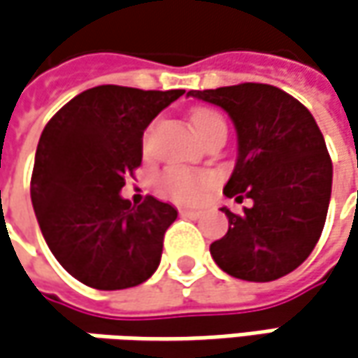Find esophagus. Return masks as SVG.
Returning a JSON list of instances; mask_svg holds the SVG:
<instances>
[{"label":"esophagus","instance_id":"esophagus-1","mask_svg":"<svg viewBox=\"0 0 358 358\" xmlns=\"http://www.w3.org/2000/svg\"><path fill=\"white\" fill-rule=\"evenodd\" d=\"M180 215L186 217V219H199L202 213L200 210H192V208H180Z\"/></svg>","mask_w":358,"mask_h":358}]
</instances>
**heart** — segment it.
I'll use <instances>...</instances> for the list:
<instances>
[{
	"label": "heart",
	"mask_w": 358,
	"mask_h": 358,
	"mask_svg": "<svg viewBox=\"0 0 358 358\" xmlns=\"http://www.w3.org/2000/svg\"><path fill=\"white\" fill-rule=\"evenodd\" d=\"M190 123H192L194 131L202 139L208 136V134H213L215 129L224 127L222 117L217 111L204 109V107H199V109L192 111ZM210 184H213V176L210 174H206V172H194V170L180 168V166H172V168L164 170L158 180L159 190L166 196L178 200V202H194V200H199L210 188Z\"/></svg>",
	"instance_id": "b5f03b06"
}]
</instances>
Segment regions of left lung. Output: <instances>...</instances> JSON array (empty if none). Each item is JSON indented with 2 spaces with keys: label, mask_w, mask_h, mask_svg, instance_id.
<instances>
[{
  "label": "left lung",
  "mask_w": 358,
  "mask_h": 358,
  "mask_svg": "<svg viewBox=\"0 0 358 358\" xmlns=\"http://www.w3.org/2000/svg\"><path fill=\"white\" fill-rule=\"evenodd\" d=\"M219 105L235 123L239 154L222 192L253 206L229 219L210 245L215 263L233 278L273 282L306 262L322 235L332 190V162L312 113L285 91L243 83L188 91Z\"/></svg>",
  "instance_id": "left-lung-1"
}]
</instances>
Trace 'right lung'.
Returning a JSON list of instances; mask_svg holds the SVG:
<instances>
[{"label":"right lung","instance_id":"obj_1","mask_svg":"<svg viewBox=\"0 0 358 358\" xmlns=\"http://www.w3.org/2000/svg\"><path fill=\"white\" fill-rule=\"evenodd\" d=\"M182 95L101 85L71 99L40 136L34 213L54 257L89 287H134L158 269L178 210L154 196L136 206L119 192L141 164L145 127Z\"/></svg>","mask_w":358,"mask_h":358}]
</instances>
